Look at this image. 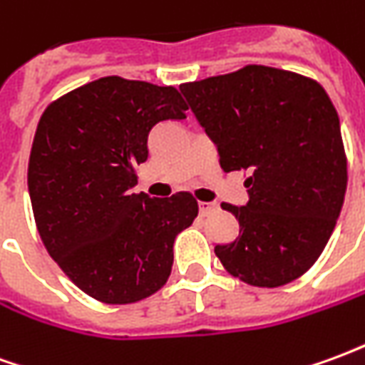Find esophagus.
Wrapping results in <instances>:
<instances>
[{
	"instance_id": "obj_1",
	"label": "esophagus",
	"mask_w": 365,
	"mask_h": 365,
	"mask_svg": "<svg viewBox=\"0 0 365 365\" xmlns=\"http://www.w3.org/2000/svg\"><path fill=\"white\" fill-rule=\"evenodd\" d=\"M215 209H217L215 203H209V201H199V213L203 215V217L211 213V211H215Z\"/></svg>"
}]
</instances>
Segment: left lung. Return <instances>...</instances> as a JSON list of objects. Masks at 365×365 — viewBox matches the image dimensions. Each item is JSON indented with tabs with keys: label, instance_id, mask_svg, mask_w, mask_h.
<instances>
[{
	"label": "left lung",
	"instance_id": "8db88e82",
	"mask_svg": "<svg viewBox=\"0 0 365 365\" xmlns=\"http://www.w3.org/2000/svg\"><path fill=\"white\" fill-rule=\"evenodd\" d=\"M180 91L219 152L225 172L250 170L240 225L215 254L238 279L279 287L313 266L344 203L340 119L321 83L268 66L182 83Z\"/></svg>",
	"mask_w": 365,
	"mask_h": 365
}]
</instances>
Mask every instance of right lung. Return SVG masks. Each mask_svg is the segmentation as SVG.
Segmentation results:
<instances>
[{"instance_id":"add662e5","label":"right lung","mask_w":365,"mask_h":365,"mask_svg":"<svg viewBox=\"0 0 365 365\" xmlns=\"http://www.w3.org/2000/svg\"><path fill=\"white\" fill-rule=\"evenodd\" d=\"M170 86L99 78L46 107L29 158V195L52 260L90 297L127 305L166 283L175 237L197 217L190 193H133L148 136L185 119Z\"/></svg>"}]
</instances>
